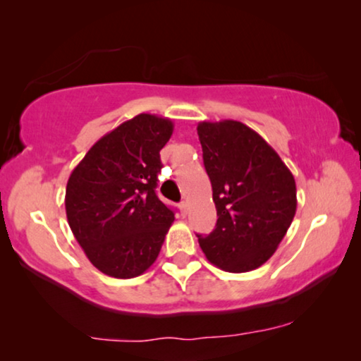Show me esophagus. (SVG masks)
<instances>
[{"instance_id": "esophagus-1", "label": "esophagus", "mask_w": 361, "mask_h": 361, "mask_svg": "<svg viewBox=\"0 0 361 361\" xmlns=\"http://www.w3.org/2000/svg\"><path fill=\"white\" fill-rule=\"evenodd\" d=\"M180 209H181V214L183 216L188 214V202L186 201H181L180 202Z\"/></svg>"}]
</instances>
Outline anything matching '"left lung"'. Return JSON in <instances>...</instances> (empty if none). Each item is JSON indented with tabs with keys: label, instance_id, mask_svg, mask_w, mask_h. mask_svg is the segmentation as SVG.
<instances>
[{
	"label": "left lung",
	"instance_id": "1",
	"mask_svg": "<svg viewBox=\"0 0 361 361\" xmlns=\"http://www.w3.org/2000/svg\"><path fill=\"white\" fill-rule=\"evenodd\" d=\"M206 173L217 209L216 229L200 235L207 260L229 273L262 267L296 214V181L280 155L238 121L200 123Z\"/></svg>",
	"mask_w": 361,
	"mask_h": 361
}]
</instances>
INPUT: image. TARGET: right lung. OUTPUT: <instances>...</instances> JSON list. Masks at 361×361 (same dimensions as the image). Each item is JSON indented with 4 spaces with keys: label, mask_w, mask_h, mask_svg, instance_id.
<instances>
[{
    "label": "right lung",
    "mask_w": 361,
    "mask_h": 361,
    "mask_svg": "<svg viewBox=\"0 0 361 361\" xmlns=\"http://www.w3.org/2000/svg\"><path fill=\"white\" fill-rule=\"evenodd\" d=\"M173 123L139 114L96 142L67 183L68 226L88 260L113 278H135L159 257L175 212L157 196L160 150Z\"/></svg>",
    "instance_id": "1"
}]
</instances>
